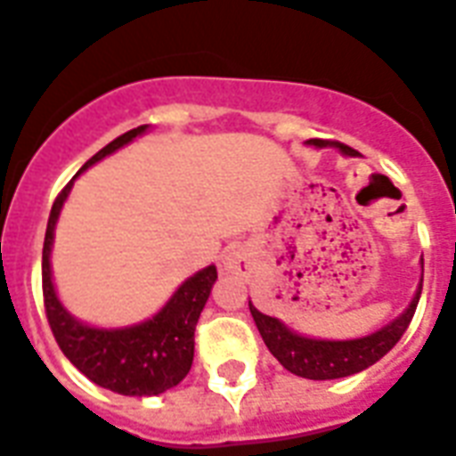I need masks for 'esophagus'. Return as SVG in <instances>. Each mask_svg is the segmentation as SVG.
I'll list each match as a JSON object with an SVG mask.
<instances>
[{"instance_id":"obj_1","label":"esophagus","mask_w":456,"mask_h":456,"mask_svg":"<svg viewBox=\"0 0 456 456\" xmlns=\"http://www.w3.org/2000/svg\"><path fill=\"white\" fill-rule=\"evenodd\" d=\"M224 269L232 273H239V276H246L250 272V262H248V255L240 250V248H232L227 255H224Z\"/></svg>"}]
</instances>
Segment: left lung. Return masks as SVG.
I'll return each instance as SVG.
<instances>
[{
    "label": "left lung",
    "mask_w": 456,
    "mask_h": 456,
    "mask_svg": "<svg viewBox=\"0 0 456 456\" xmlns=\"http://www.w3.org/2000/svg\"><path fill=\"white\" fill-rule=\"evenodd\" d=\"M314 147H337L342 154H354L349 144L332 142V140L314 138L309 140ZM424 265V262H421ZM424 281V276H421ZM421 283L414 292L412 302L401 316L384 325L382 330L372 332L361 339H312V337H302L297 332H292L290 328L281 323L279 318L266 316L260 309H255L250 302V314L255 318V325L260 330L262 339H265L266 349L272 351L273 358L290 370L292 375L305 377V379H339V377L356 375L361 370L375 365L382 356H387L388 351L394 349L395 342L401 339L403 332L408 330L410 321H412L417 305H419Z\"/></svg>",
    "instance_id": "obj_1"
}]
</instances>
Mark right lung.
Listing matches in <instances>:
<instances>
[{
  "label": "right lung",
  "mask_w": 456,
  "mask_h": 456,
  "mask_svg": "<svg viewBox=\"0 0 456 456\" xmlns=\"http://www.w3.org/2000/svg\"><path fill=\"white\" fill-rule=\"evenodd\" d=\"M144 131H147V126H138V128L112 140L95 157L88 159L79 173L128 144L133 138L142 135ZM74 177L65 184V190L55 196L53 208L48 216L46 236H44L42 290L51 332L74 368L98 387L110 388L121 395H138V398L164 394L168 388L177 387L190 372L191 361H194L196 323H199L203 306L208 302L210 288L217 279V269L210 265L190 276L166 302L164 309L144 323L117 328V330L79 323L61 305V299L55 295L53 281H51L53 229L58 216H61L62 203L72 190Z\"/></svg>",
  "instance_id": "1"
}]
</instances>
